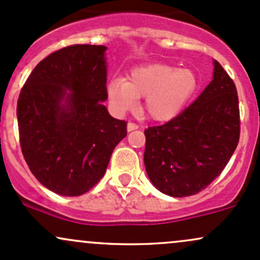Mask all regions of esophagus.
Returning a JSON list of instances; mask_svg holds the SVG:
<instances>
[{"mask_svg": "<svg viewBox=\"0 0 260 260\" xmlns=\"http://www.w3.org/2000/svg\"><path fill=\"white\" fill-rule=\"evenodd\" d=\"M138 129V124L133 123V122H128L127 123V131L128 132H132V131Z\"/></svg>", "mask_w": 260, "mask_h": 260, "instance_id": "obj_1", "label": "esophagus"}]
</instances>
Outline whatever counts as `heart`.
I'll list each match as a JSON object with an SVG mask.
<instances>
[{
	"mask_svg": "<svg viewBox=\"0 0 260 260\" xmlns=\"http://www.w3.org/2000/svg\"><path fill=\"white\" fill-rule=\"evenodd\" d=\"M199 79L195 71L178 69L167 62H149L131 69L127 79L108 82L107 95L117 112H125L144 98L143 112L148 118L167 122L175 118L195 95Z\"/></svg>",
	"mask_w": 260,
	"mask_h": 260,
	"instance_id": "heart-1",
	"label": "heart"
}]
</instances>
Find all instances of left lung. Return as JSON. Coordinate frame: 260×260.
I'll return each instance as SVG.
<instances>
[{
  "instance_id": "left-lung-1",
  "label": "left lung",
  "mask_w": 260,
  "mask_h": 260,
  "mask_svg": "<svg viewBox=\"0 0 260 260\" xmlns=\"http://www.w3.org/2000/svg\"><path fill=\"white\" fill-rule=\"evenodd\" d=\"M213 78L189 107L144 131V165L154 186L173 198L206 189L222 173L239 141L233 80L213 60Z\"/></svg>"
}]
</instances>
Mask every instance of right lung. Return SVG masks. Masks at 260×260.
I'll list each match as a JSON object with an SVG mask.
<instances>
[{"label": "right lung", "mask_w": 260, "mask_h": 260, "mask_svg": "<svg viewBox=\"0 0 260 260\" xmlns=\"http://www.w3.org/2000/svg\"><path fill=\"white\" fill-rule=\"evenodd\" d=\"M105 45L75 44L48 55L28 76L17 102L19 143L30 172L47 189L79 196L104 176L127 122L107 100Z\"/></svg>", "instance_id": "add662e5"}]
</instances>
